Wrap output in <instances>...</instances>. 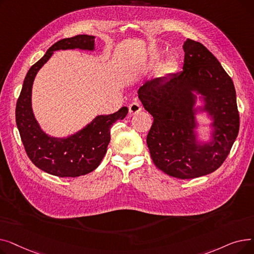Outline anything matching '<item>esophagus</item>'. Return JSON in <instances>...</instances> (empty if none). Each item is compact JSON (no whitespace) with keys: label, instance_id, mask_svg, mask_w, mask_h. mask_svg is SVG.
<instances>
[{"label":"esophagus","instance_id":"esophagus-1","mask_svg":"<svg viewBox=\"0 0 254 254\" xmlns=\"http://www.w3.org/2000/svg\"><path fill=\"white\" fill-rule=\"evenodd\" d=\"M141 109H142V106L139 103L134 102L128 106V113H129V115H134V114L140 112Z\"/></svg>","mask_w":254,"mask_h":254}]
</instances>
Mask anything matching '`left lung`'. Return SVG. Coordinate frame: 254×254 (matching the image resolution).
Returning <instances> with one entry per match:
<instances>
[{"label":"left lung","instance_id":"8db88e82","mask_svg":"<svg viewBox=\"0 0 254 254\" xmlns=\"http://www.w3.org/2000/svg\"><path fill=\"white\" fill-rule=\"evenodd\" d=\"M183 71L145 82L138 97L153 117L147 146L154 165L166 174L192 179L217 170L238 136L240 118L232 78L199 42L188 39ZM202 106H195L197 96ZM197 113L212 120L208 142L197 139Z\"/></svg>","mask_w":254,"mask_h":254}]
</instances>
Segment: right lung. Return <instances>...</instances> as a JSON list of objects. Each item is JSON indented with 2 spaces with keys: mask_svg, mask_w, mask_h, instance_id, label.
<instances>
[{
  "mask_svg": "<svg viewBox=\"0 0 254 254\" xmlns=\"http://www.w3.org/2000/svg\"><path fill=\"white\" fill-rule=\"evenodd\" d=\"M95 36L77 35L53 44L43 58L26 74L16 103V125L26 154L32 163L48 174L59 177H78L92 172L101 164L110 142V128L128 110L123 107L109 115H98L83 128L64 138L51 137L41 128L32 108V88L38 71L53 55L65 49L95 50Z\"/></svg>",
  "mask_w": 254,
  "mask_h": 254,
  "instance_id": "1",
  "label": "right lung"
}]
</instances>
